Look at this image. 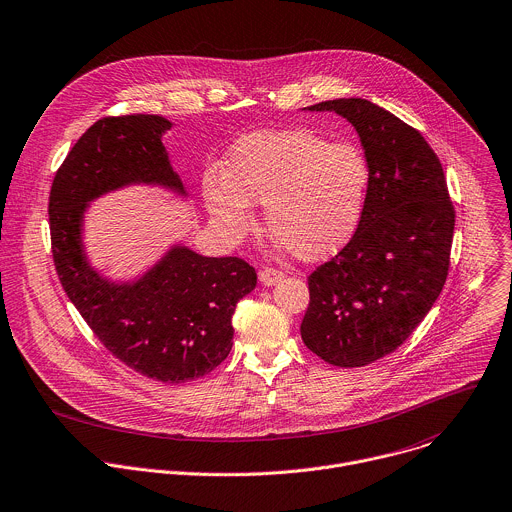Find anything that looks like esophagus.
<instances>
[{"label": "esophagus", "mask_w": 512, "mask_h": 512, "mask_svg": "<svg viewBox=\"0 0 512 512\" xmlns=\"http://www.w3.org/2000/svg\"><path fill=\"white\" fill-rule=\"evenodd\" d=\"M285 277V273L281 271V269H275V267H265L261 273H259V279H261V283L263 285H275V283H279L281 279Z\"/></svg>", "instance_id": "34e87169"}]
</instances>
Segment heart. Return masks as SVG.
I'll use <instances>...</instances> for the list:
<instances>
[{"instance_id":"heart-1","label":"heart","mask_w":512,"mask_h":512,"mask_svg":"<svg viewBox=\"0 0 512 512\" xmlns=\"http://www.w3.org/2000/svg\"><path fill=\"white\" fill-rule=\"evenodd\" d=\"M370 187V164L350 142H327L303 128L257 130L231 150L225 173L209 168L203 197L231 239L253 227L265 205L267 229L303 261L342 249L356 233Z\"/></svg>"}]
</instances>
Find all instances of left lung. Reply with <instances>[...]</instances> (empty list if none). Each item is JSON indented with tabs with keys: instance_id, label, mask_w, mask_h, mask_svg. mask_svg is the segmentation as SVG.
<instances>
[{
	"instance_id": "left-lung-1",
	"label": "left lung",
	"mask_w": 512,
	"mask_h": 512,
	"mask_svg": "<svg viewBox=\"0 0 512 512\" xmlns=\"http://www.w3.org/2000/svg\"><path fill=\"white\" fill-rule=\"evenodd\" d=\"M370 164L362 221L335 257L307 277L303 344L337 368H362L396 352L438 299L450 269L454 205L426 138L392 112L337 98Z\"/></svg>"
}]
</instances>
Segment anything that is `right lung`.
Instances as JSON below:
<instances>
[{"instance_id":"add662e5","label":"right lung","mask_w":512,"mask_h":512,"mask_svg":"<svg viewBox=\"0 0 512 512\" xmlns=\"http://www.w3.org/2000/svg\"><path fill=\"white\" fill-rule=\"evenodd\" d=\"M170 122L154 114L104 116L72 146L50 191V239L58 279L100 344L130 370L179 384L213 372L231 352L237 301L257 285L237 257L175 247L132 285H114L86 263L82 213L98 195L128 183H183L160 142Z\"/></svg>"}]
</instances>
